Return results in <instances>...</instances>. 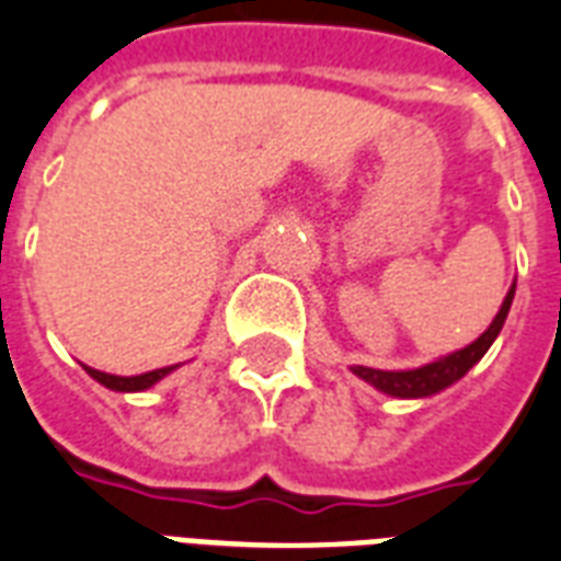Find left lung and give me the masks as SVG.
<instances>
[{
    "mask_svg": "<svg viewBox=\"0 0 561 561\" xmlns=\"http://www.w3.org/2000/svg\"><path fill=\"white\" fill-rule=\"evenodd\" d=\"M512 299H515V282H512V288L503 297V306L491 320V327L482 332L477 341H470L468 347L456 350L450 356H442L430 362V365L412 367V370H376V367H365V365H353L350 370L358 376V379H365L367 385H374L376 391H382L388 397H400V400H423V397H433L444 388H450L453 382H459L461 376L468 374L470 367L477 365L489 347L494 344V337L500 335V329L506 323V314L512 309Z\"/></svg>",
    "mask_w": 561,
    "mask_h": 561,
    "instance_id": "8db88e82",
    "label": "left lung"
}]
</instances>
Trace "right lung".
<instances>
[{
  "label": "right lung",
  "instance_id": "right-lung-1",
  "mask_svg": "<svg viewBox=\"0 0 561 561\" xmlns=\"http://www.w3.org/2000/svg\"><path fill=\"white\" fill-rule=\"evenodd\" d=\"M88 374L96 379L100 385H105V388H111V391H123V394H131V391H147V388H152L156 382H161L167 374H173L179 365H170V367H158V370H149V374H140V376H114V374H102V370H96V367H88L81 365Z\"/></svg>",
  "mask_w": 561,
  "mask_h": 561
}]
</instances>
